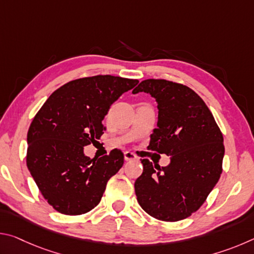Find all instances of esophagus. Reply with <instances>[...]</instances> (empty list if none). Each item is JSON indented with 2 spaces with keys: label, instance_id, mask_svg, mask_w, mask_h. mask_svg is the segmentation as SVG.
<instances>
[{
  "label": "esophagus",
  "instance_id": "esophagus-1",
  "mask_svg": "<svg viewBox=\"0 0 254 254\" xmlns=\"http://www.w3.org/2000/svg\"><path fill=\"white\" fill-rule=\"evenodd\" d=\"M135 159H136V156L133 152H130V151L124 152V160H126V161L135 160Z\"/></svg>",
  "mask_w": 254,
  "mask_h": 254
}]
</instances>
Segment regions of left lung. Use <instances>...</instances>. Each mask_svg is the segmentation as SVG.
<instances>
[{
	"instance_id": "8db88e82",
	"label": "left lung",
	"mask_w": 254,
	"mask_h": 254,
	"mask_svg": "<svg viewBox=\"0 0 254 254\" xmlns=\"http://www.w3.org/2000/svg\"><path fill=\"white\" fill-rule=\"evenodd\" d=\"M148 93L158 103L157 128L148 149L170 156L167 167L143 159L135 180L136 199L157 220L177 222L190 216L207 198L222 174L223 134L205 102L187 86L145 79L133 94Z\"/></svg>"
}]
</instances>
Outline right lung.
<instances>
[{"instance_id":"1","label":"right lung","mask_w":254,"mask_h":254,"mask_svg":"<svg viewBox=\"0 0 254 254\" xmlns=\"http://www.w3.org/2000/svg\"><path fill=\"white\" fill-rule=\"evenodd\" d=\"M137 83L111 75L71 80L51 94L36 114L27 136V166L42 196L59 213L92 210L109 179L121 169V150L91 159L84 147L100 139L111 105Z\"/></svg>"}]
</instances>
